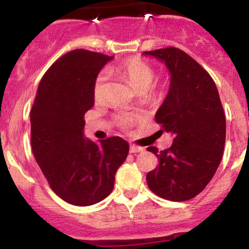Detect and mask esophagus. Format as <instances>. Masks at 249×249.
I'll use <instances>...</instances> for the list:
<instances>
[{
	"mask_svg": "<svg viewBox=\"0 0 249 249\" xmlns=\"http://www.w3.org/2000/svg\"><path fill=\"white\" fill-rule=\"evenodd\" d=\"M144 148L142 147H138V146H130V153H139L142 152Z\"/></svg>",
	"mask_w": 249,
	"mask_h": 249,
	"instance_id": "1",
	"label": "esophagus"
}]
</instances>
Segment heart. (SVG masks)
I'll list each match as a JSON object with an SVG mask.
<instances>
[{"label": "heart", "mask_w": 249, "mask_h": 249, "mask_svg": "<svg viewBox=\"0 0 249 249\" xmlns=\"http://www.w3.org/2000/svg\"><path fill=\"white\" fill-rule=\"evenodd\" d=\"M108 71L111 72H118L119 75L126 78V81L130 83L131 87L139 90V89H147L151 87L154 79V70L150 64L138 57H132V58L125 59L121 64L115 65V67L108 68ZM107 81V72L102 71L97 76L95 84H93V97L96 101H99L103 96V90L104 85ZM118 124L123 128H128L133 124L134 117L128 113L118 116L117 118Z\"/></svg>", "instance_id": "obj_1"}]
</instances>
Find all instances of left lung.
Instances as JSON below:
<instances>
[{
  "label": "left lung",
  "instance_id": "1",
  "mask_svg": "<svg viewBox=\"0 0 249 249\" xmlns=\"http://www.w3.org/2000/svg\"><path fill=\"white\" fill-rule=\"evenodd\" d=\"M170 72V88L156 122L174 136L170 148L147 151L159 165L147 173L150 190L171 201H186L207 186L221 161L226 119L212 77L192 57L177 48L145 51Z\"/></svg>",
  "mask_w": 249,
  "mask_h": 249
}]
</instances>
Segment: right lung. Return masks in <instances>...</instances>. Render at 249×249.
Listing matches in <instances>:
<instances>
[{
    "instance_id": "right-lung-1",
    "label": "right lung",
    "mask_w": 249,
    "mask_h": 249,
    "mask_svg": "<svg viewBox=\"0 0 249 249\" xmlns=\"http://www.w3.org/2000/svg\"><path fill=\"white\" fill-rule=\"evenodd\" d=\"M112 59L83 49L65 53L43 76L30 112L37 164L53 192L76 206L107 198L128 154L121 137L95 142L84 136V115L95 104L93 84Z\"/></svg>"
}]
</instances>
